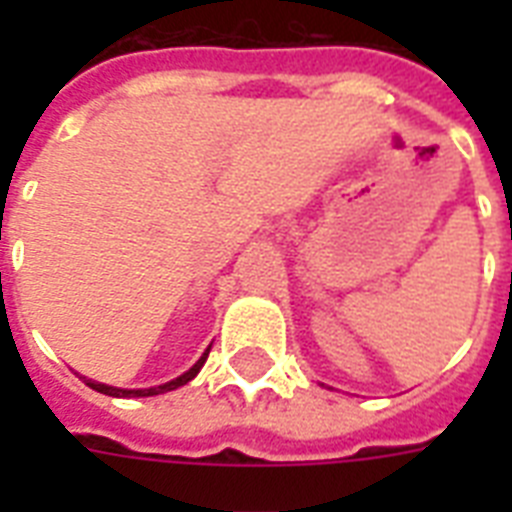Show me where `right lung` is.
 <instances>
[{"label": "right lung", "mask_w": 512, "mask_h": 512, "mask_svg": "<svg viewBox=\"0 0 512 512\" xmlns=\"http://www.w3.org/2000/svg\"><path fill=\"white\" fill-rule=\"evenodd\" d=\"M212 348V345H209ZM209 348L201 353V358L196 361V364L188 369V372H183L180 377H175V380L164 382V385H156V388H114V385H106V382H95V380H87V377H82L87 385H90L92 390H98V393H106V396H114V398H146V396H159V393H167V390H175L180 388V385H185V382H191L196 374L201 372V366H204V361H207L209 356Z\"/></svg>", "instance_id": "add662e5"}]
</instances>
